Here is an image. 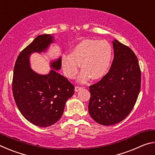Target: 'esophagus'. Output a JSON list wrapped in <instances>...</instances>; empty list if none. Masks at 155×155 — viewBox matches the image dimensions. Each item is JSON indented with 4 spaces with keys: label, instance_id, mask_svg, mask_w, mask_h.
<instances>
[{
    "label": "esophagus",
    "instance_id": "esophagus-1",
    "mask_svg": "<svg viewBox=\"0 0 155 155\" xmlns=\"http://www.w3.org/2000/svg\"><path fill=\"white\" fill-rule=\"evenodd\" d=\"M82 88L83 87H78V86H76V87H74V91H76V92H77V91H78L80 90H81Z\"/></svg>",
    "mask_w": 155,
    "mask_h": 155
}]
</instances>
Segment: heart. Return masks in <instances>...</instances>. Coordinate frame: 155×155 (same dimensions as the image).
Wrapping results in <instances>:
<instances>
[{
	"mask_svg": "<svg viewBox=\"0 0 155 155\" xmlns=\"http://www.w3.org/2000/svg\"><path fill=\"white\" fill-rule=\"evenodd\" d=\"M112 59V47L107 40L85 39L70 49L69 54L61 56L64 75L69 79L76 77L81 65L83 70L78 82L85 83L90 78L99 80L108 72Z\"/></svg>",
	"mask_w": 155,
	"mask_h": 155,
	"instance_id": "b5f03b06",
	"label": "heart"
}]
</instances>
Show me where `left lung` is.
I'll return each mask as SVG.
<instances>
[{
    "instance_id": "1",
    "label": "left lung",
    "mask_w": 155,
    "mask_h": 155,
    "mask_svg": "<svg viewBox=\"0 0 155 155\" xmlns=\"http://www.w3.org/2000/svg\"><path fill=\"white\" fill-rule=\"evenodd\" d=\"M112 43L114 58L109 72L90 86L89 114L104 126L117 124L130 114L141 87V70L135 53L117 40Z\"/></svg>"
}]
</instances>
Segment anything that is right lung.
I'll use <instances>...</instances> for the list:
<instances>
[{"mask_svg": "<svg viewBox=\"0 0 155 155\" xmlns=\"http://www.w3.org/2000/svg\"><path fill=\"white\" fill-rule=\"evenodd\" d=\"M55 41L53 35L37 37L18 55L14 69L13 95L18 108L28 122L40 127H50L61 118L66 101L74 93V87L64 76L61 57L51 60L52 70L41 74L31 69L30 57L34 52H46Z\"/></svg>", "mask_w": 155, "mask_h": 155, "instance_id": "add662e5", "label": "right lung"}]
</instances>
